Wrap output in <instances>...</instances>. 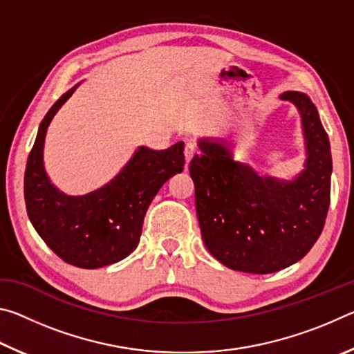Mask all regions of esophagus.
<instances>
[{
	"mask_svg": "<svg viewBox=\"0 0 354 354\" xmlns=\"http://www.w3.org/2000/svg\"><path fill=\"white\" fill-rule=\"evenodd\" d=\"M196 153V143L195 142H187L185 143V148H184V154H185V160L190 162L192 158H194Z\"/></svg>",
	"mask_w": 354,
	"mask_h": 354,
	"instance_id": "obj_1",
	"label": "esophagus"
}]
</instances>
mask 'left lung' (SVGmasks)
Listing matches in <instances>:
<instances>
[{"label":"left lung","mask_w":354,"mask_h":354,"mask_svg":"<svg viewBox=\"0 0 354 354\" xmlns=\"http://www.w3.org/2000/svg\"><path fill=\"white\" fill-rule=\"evenodd\" d=\"M297 107L306 148L292 179L261 175L234 160L220 137H203L189 171L203 241L231 270L266 274L308 254L322 234L331 194V148L319 111L306 93L279 95Z\"/></svg>","instance_id":"1"}]
</instances>
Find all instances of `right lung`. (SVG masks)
I'll use <instances>...</instances> for the list:
<instances>
[{
    "label": "right lung",
    "mask_w": 354,
    "mask_h": 354,
    "mask_svg": "<svg viewBox=\"0 0 354 354\" xmlns=\"http://www.w3.org/2000/svg\"><path fill=\"white\" fill-rule=\"evenodd\" d=\"M80 84L65 92L41 120L25 171L29 220L62 261L100 268L124 259L140 241L147 209L165 181L184 170V142L167 149L139 147L103 187L67 195L46 175L44 148L48 127Z\"/></svg>",
    "instance_id": "add662e5"
}]
</instances>
